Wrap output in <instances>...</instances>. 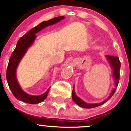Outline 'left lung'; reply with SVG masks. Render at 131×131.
Returning <instances> with one entry per match:
<instances>
[{"label": "left lung", "instance_id": "1", "mask_svg": "<svg viewBox=\"0 0 131 131\" xmlns=\"http://www.w3.org/2000/svg\"><path fill=\"white\" fill-rule=\"evenodd\" d=\"M105 57H106V59H107L108 61L109 62V63L112 68V74L113 78L114 79V82H115V88H113V89L112 90V92H111L109 97L106 100H105L104 101L100 102V103H88L84 102L82 99L76 95L74 91V85L73 92H72V99H73V101L75 102V103L79 105L81 107L84 108H92L97 107V106L102 105L103 103H105L106 102H107L113 95V94H115L117 86H118L119 80V70L120 67H121V63H120L119 60V58L118 57L110 56V55H106Z\"/></svg>", "mask_w": 131, "mask_h": 131}]
</instances>
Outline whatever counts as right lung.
Wrapping results in <instances>:
<instances>
[{
  "label": "right lung",
  "instance_id": "obj_1",
  "mask_svg": "<svg viewBox=\"0 0 131 131\" xmlns=\"http://www.w3.org/2000/svg\"><path fill=\"white\" fill-rule=\"evenodd\" d=\"M65 17L63 16H58L48 21L41 22L37 26L33 28L25 35L23 36L18 41L16 48L9 60L7 73H6V77H7L9 88L10 89L15 97L18 100L30 104H37L43 101L46 99L50 88L48 89L46 92L40 95H32L27 94L25 91H23L16 78V69L19 63L20 62L21 60L22 59L25 54L26 53L28 49L34 43V40L36 38V34L39 32L43 28L59 22L60 21L63 19Z\"/></svg>",
  "mask_w": 131,
  "mask_h": 131
}]
</instances>
